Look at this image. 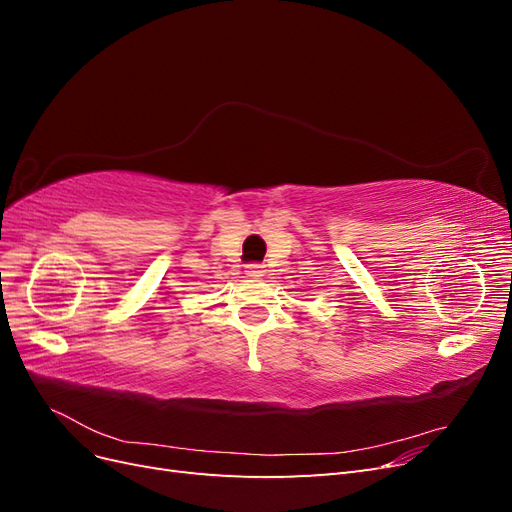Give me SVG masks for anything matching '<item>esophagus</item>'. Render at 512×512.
<instances>
[{"label":"esophagus","instance_id":"1","mask_svg":"<svg viewBox=\"0 0 512 512\" xmlns=\"http://www.w3.org/2000/svg\"><path fill=\"white\" fill-rule=\"evenodd\" d=\"M245 273L250 275V277H262V275H265V267L256 265V262H254V265H247V271H245Z\"/></svg>","mask_w":512,"mask_h":512}]
</instances>
